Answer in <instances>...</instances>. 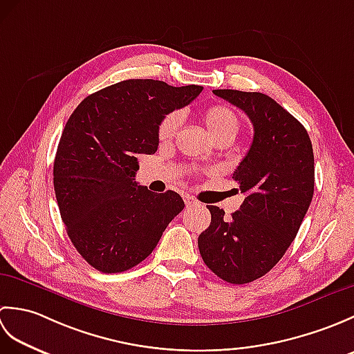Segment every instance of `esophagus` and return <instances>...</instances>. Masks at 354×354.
I'll list each match as a JSON object with an SVG mask.
<instances>
[{
  "mask_svg": "<svg viewBox=\"0 0 354 354\" xmlns=\"http://www.w3.org/2000/svg\"><path fill=\"white\" fill-rule=\"evenodd\" d=\"M184 202H185L187 207H194V205L199 204V202H198L196 199H194L193 196H190V194H185V196H184Z\"/></svg>",
  "mask_w": 354,
  "mask_h": 354,
  "instance_id": "34e87169",
  "label": "esophagus"
}]
</instances>
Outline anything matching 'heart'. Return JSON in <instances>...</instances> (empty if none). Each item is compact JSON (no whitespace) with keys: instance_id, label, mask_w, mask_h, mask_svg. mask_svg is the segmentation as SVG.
I'll use <instances>...</instances> for the list:
<instances>
[{"instance_id":"1","label":"heart","mask_w":354,"mask_h":354,"mask_svg":"<svg viewBox=\"0 0 354 354\" xmlns=\"http://www.w3.org/2000/svg\"><path fill=\"white\" fill-rule=\"evenodd\" d=\"M202 120L207 127L208 133L214 141L219 140H234L240 129V120L237 114L230 106L223 104H214L204 111ZM179 123H181V114L179 112H170L165 115L160 126H158V138L160 141H169L176 133Z\"/></svg>"}]
</instances>
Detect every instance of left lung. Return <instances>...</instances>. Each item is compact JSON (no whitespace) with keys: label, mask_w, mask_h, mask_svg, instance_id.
Segmentation results:
<instances>
[{"label":"left lung","mask_w":354,"mask_h":354,"mask_svg":"<svg viewBox=\"0 0 354 354\" xmlns=\"http://www.w3.org/2000/svg\"><path fill=\"white\" fill-rule=\"evenodd\" d=\"M254 126L252 145L232 173L246 194L228 219L208 205L212 223L198 239L199 252L213 272L231 284L268 274L295 239L309 209L315 161L309 133L274 99L261 93L214 89Z\"/></svg>","instance_id":"left-lung-1"}]
</instances>
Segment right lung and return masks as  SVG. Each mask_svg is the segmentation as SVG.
Instances as JSON below:
<instances>
[{
    "mask_svg": "<svg viewBox=\"0 0 354 354\" xmlns=\"http://www.w3.org/2000/svg\"><path fill=\"white\" fill-rule=\"evenodd\" d=\"M201 91L123 80L88 95L66 122L53 169L59 212L74 248L100 272L137 266L184 209L178 193L150 192L135 173L140 155L156 152L161 120Z\"/></svg>",
    "mask_w": 354,
    "mask_h": 354,
    "instance_id": "add662e5",
    "label": "right lung"
}]
</instances>
